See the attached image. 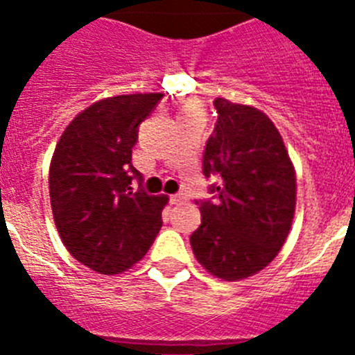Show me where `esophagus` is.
<instances>
[{
	"instance_id": "obj_1",
	"label": "esophagus",
	"mask_w": 355,
	"mask_h": 355,
	"mask_svg": "<svg viewBox=\"0 0 355 355\" xmlns=\"http://www.w3.org/2000/svg\"><path fill=\"white\" fill-rule=\"evenodd\" d=\"M184 200H187V197L183 193H174V196H171V205H181Z\"/></svg>"
}]
</instances>
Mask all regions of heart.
Segmentation results:
<instances>
[{
    "mask_svg": "<svg viewBox=\"0 0 355 355\" xmlns=\"http://www.w3.org/2000/svg\"><path fill=\"white\" fill-rule=\"evenodd\" d=\"M193 115H202V106L197 101H187L180 110V117H193Z\"/></svg>",
    "mask_w": 355,
    "mask_h": 355,
    "instance_id": "heart-1",
    "label": "heart"
}]
</instances>
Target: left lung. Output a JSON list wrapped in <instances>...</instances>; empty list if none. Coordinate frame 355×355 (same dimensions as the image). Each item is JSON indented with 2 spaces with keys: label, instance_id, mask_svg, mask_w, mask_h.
I'll return each instance as SVG.
<instances>
[{
  "label": "left lung",
  "instance_id": "1",
  "mask_svg": "<svg viewBox=\"0 0 355 355\" xmlns=\"http://www.w3.org/2000/svg\"><path fill=\"white\" fill-rule=\"evenodd\" d=\"M218 121L205 150V174L218 175L215 202H200L190 236L197 261L213 277L241 281L270 265L290 234L297 174L270 117L216 97ZM199 205V202H197Z\"/></svg>",
  "mask_w": 355,
  "mask_h": 355
}]
</instances>
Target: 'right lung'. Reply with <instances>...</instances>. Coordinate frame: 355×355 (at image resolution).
<instances>
[{"label": "right lung", "instance_id": "obj_1", "mask_svg": "<svg viewBox=\"0 0 355 355\" xmlns=\"http://www.w3.org/2000/svg\"><path fill=\"white\" fill-rule=\"evenodd\" d=\"M159 92L105 97L69 122L49 165L55 225L72 258L103 275L139 263L162 229L167 196L135 192L131 165L139 124Z\"/></svg>", "mask_w": 355, "mask_h": 355}]
</instances>
